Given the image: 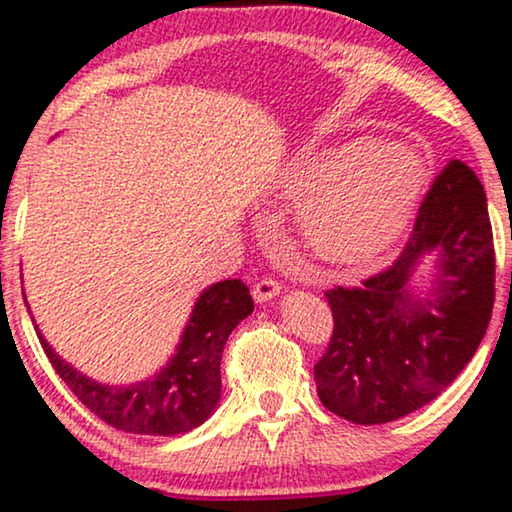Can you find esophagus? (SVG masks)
Here are the masks:
<instances>
[{"label": "esophagus", "mask_w": 512, "mask_h": 512, "mask_svg": "<svg viewBox=\"0 0 512 512\" xmlns=\"http://www.w3.org/2000/svg\"><path fill=\"white\" fill-rule=\"evenodd\" d=\"M279 289H282L279 282H275L272 277H265V279H261V282L254 284V291L251 293H254L256 303H268V300L279 296Z\"/></svg>", "instance_id": "34e87169"}]
</instances>
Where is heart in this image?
<instances>
[{
    "mask_svg": "<svg viewBox=\"0 0 512 512\" xmlns=\"http://www.w3.org/2000/svg\"><path fill=\"white\" fill-rule=\"evenodd\" d=\"M426 184L422 156L401 142H352L293 163L277 193L300 202L298 228L331 265H361L401 235Z\"/></svg>",
    "mask_w": 512,
    "mask_h": 512,
    "instance_id": "heart-1",
    "label": "heart"
}]
</instances>
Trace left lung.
<instances>
[{
    "label": "left lung",
    "mask_w": 512,
    "mask_h": 512,
    "mask_svg": "<svg viewBox=\"0 0 512 512\" xmlns=\"http://www.w3.org/2000/svg\"><path fill=\"white\" fill-rule=\"evenodd\" d=\"M439 254L432 293L409 277ZM333 335L314 366L326 410L354 424H387L450 387L480 340L494 307V237L487 195L475 172L450 160L419 207L401 256L359 289L326 291Z\"/></svg>",
    "instance_id": "1"
}]
</instances>
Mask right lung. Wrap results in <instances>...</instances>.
I'll list each match as a JSON object with an SVG mask.
<instances>
[{
	"label": "right lung",
	"mask_w": 512,
	"mask_h": 512,
	"mask_svg": "<svg viewBox=\"0 0 512 512\" xmlns=\"http://www.w3.org/2000/svg\"><path fill=\"white\" fill-rule=\"evenodd\" d=\"M254 310L242 279H223L200 293L170 363L149 380L116 387L86 377L62 361L44 335L41 347L55 373L86 408L125 433L177 436L212 415L221 398V354L233 328ZM37 328V326H34Z\"/></svg>",
	"instance_id": "right-lung-1"
}]
</instances>
